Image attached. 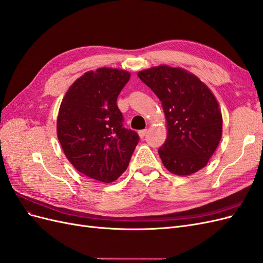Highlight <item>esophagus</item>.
I'll list each match as a JSON object with an SVG mask.
<instances>
[{"label":"esophagus","instance_id":"esophagus-1","mask_svg":"<svg viewBox=\"0 0 263 263\" xmlns=\"http://www.w3.org/2000/svg\"><path fill=\"white\" fill-rule=\"evenodd\" d=\"M146 134H147V129H142V130L138 132V135H139L140 138H144L146 136Z\"/></svg>","mask_w":263,"mask_h":263}]
</instances>
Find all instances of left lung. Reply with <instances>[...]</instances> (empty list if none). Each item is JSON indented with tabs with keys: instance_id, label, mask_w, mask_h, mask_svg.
Returning a JSON list of instances; mask_svg holds the SVG:
<instances>
[{
	"instance_id": "left-lung-1",
	"label": "left lung",
	"mask_w": 263,
	"mask_h": 263,
	"mask_svg": "<svg viewBox=\"0 0 263 263\" xmlns=\"http://www.w3.org/2000/svg\"><path fill=\"white\" fill-rule=\"evenodd\" d=\"M138 77L162 104L168 134L158 153L166 170L186 177L203 169L222 135L221 110L210 87L190 71L166 65Z\"/></svg>"
}]
</instances>
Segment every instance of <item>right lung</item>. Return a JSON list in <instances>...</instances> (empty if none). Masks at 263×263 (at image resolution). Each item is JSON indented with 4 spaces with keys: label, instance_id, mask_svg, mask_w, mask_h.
<instances>
[{
    "label": "right lung",
    "instance_id": "1",
    "mask_svg": "<svg viewBox=\"0 0 263 263\" xmlns=\"http://www.w3.org/2000/svg\"><path fill=\"white\" fill-rule=\"evenodd\" d=\"M128 71L99 68L72 83L59 107L57 136L68 160L86 177L103 183L127 169L138 135L123 126L117 97Z\"/></svg>",
    "mask_w": 263,
    "mask_h": 263
}]
</instances>
